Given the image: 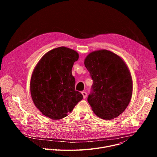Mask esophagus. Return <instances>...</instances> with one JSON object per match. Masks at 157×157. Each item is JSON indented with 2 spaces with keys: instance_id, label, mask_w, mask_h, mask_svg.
I'll return each instance as SVG.
<instances>
[{
  "instance_id": "34e87169",
  "label": "esophagus",
  "mask_w": 157,
  "mask_h": 157,
  "mask_svg": "<svg viewBox=\"0 0 157 157\" xmlns=\"http://www.w3.org/2000/svg\"><path fill=\"white\" fill-rule=\"evenodd\" d=\"M81 93H82V96H83L84 99L86 98V97H87V93H86V92H84V91H82Z\"/></svg>"
}]
</instances>
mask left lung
<instances>
[{
    "instance_id": "8db88e82",
    "label": "left lung",
    "mask_w": 157,
    "mask_h": 157,
    "mask_svg": "<svg viewBox=\"0 0 157 157\" xmlns=\"http://www.w3.org/2000/svg\"><path fill=\"white\" fill-rule=\"evenodd\" d=\"M84 65L93 80L87 101L99 117L110 120L128 106L132 95V79L124 60L106 50L89 53Z\"/></svg>"
}]
</instances>
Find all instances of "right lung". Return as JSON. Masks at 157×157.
<instances>
[{
  "mask_svg": "<svg viewBox=\"0 0 157 157\" xmlns=\"http://www.w3.org/2000/svg\"><path fill=\"white\" fill-rule=\"evenodd\" d=\"M78 53L64 47L53 49L44 55L33 71L30 81L32 100L41 114L53 120L68 116L82 99L75 90L72 75Z\"/></svg>",
  "mask_w": 157,
  "mask_h": 157,
  "instance_id": "add662e5",
  "label": "right lung"
}]
</instances>
